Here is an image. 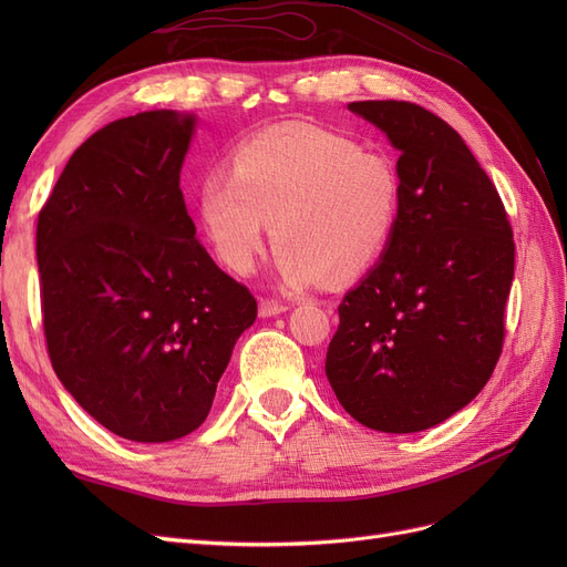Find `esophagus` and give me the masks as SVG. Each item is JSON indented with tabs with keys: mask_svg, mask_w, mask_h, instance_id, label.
<instances>
[{
	"mask_svg": "<svg viewBox=\"0 0 567 567\" xmlns=\"http://www.w3.org/2000/svg\"><path fill=\"white\" fill-rule=\"evenodd\" d=\"M290 310V305L279 300H260V317H277Z\"/></svg>",
	"mask_w": 567,
	"mask_h": 567,
	"instance_id": "1",
	"label": "esophagus"
}]
</instances>
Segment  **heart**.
<instances>
[{"instance_id":"heart-1","label":"heart","mask_w":567,"mask_h":567,"mask_svg":"<svg viewBox=\"0 0 567 567\" xmlns=\"http://www.w3.org/2000/svg\"><path fill=\"white\" fill-rule=\"evenodd\" d=\"M400 167L381 148L321 127L286 125L236 148L229 173L198 188V217L217 257L250 271L269 221L286 286L350 281L383 255L400 217Z\"/></svg>"}]
</instances>
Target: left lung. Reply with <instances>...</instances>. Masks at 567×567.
<instances>
[{
	"label": "left lung",
	"mask_w": 567,
	"mask_h": 567,
	"mask_svg": "<svg viewBox=\"0 0 567 567\" xmlns=\"http://www.w3.org/2000/svg\"><path fill=\"white\" fill-rule=\"evenodd\" d=\"M348 109L400 151V217L385 252L342 298L326 379L381 433L447 421L485 388L504 346L516 244L494 184L458 132L409 101Z\"/></svg>",
	"instance_id": "1"
}]
</instances>
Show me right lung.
<instances>
[{
	"label": "right lung",
	"mask_w": 567,
	"mask_h": 567,
	"mask_svg": "<svg viewBox=\"0 0 567 567\" xmlns=\"http://www.w3.org/2000/svg\"><path fill=\"white\" fill-rule=\"evenodd\" d=\"M196 117L136 113L94 132L38 217L51 367L92 419L132 442L205 421L257 302L196 241L179 188Z\"/></svg>",
	"instance_id": "right-lung-1"
}]
</instances>
